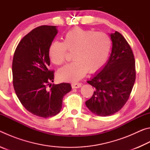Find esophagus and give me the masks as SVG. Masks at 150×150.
Wrapping results in <instances>:
<instances>
[{
  "mask_svg": "<svg viewBox=\"0 0 150 150\" xmlns=\"http://www.w3.org/2000/svg\"><path fill=\"white\" fill-rule=\"evenodd\" d=\"M81 83H73L71 84V87L73 88H79L81 87Z\"/></svg>",
  "mask_w": 150,
  "mask_h": 150,
  "instance_id": "esophagus-1",
  "label": "esophagus"
}]
</instances>
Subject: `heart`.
Returning <instances> with one entry per match:
<instances>
[{"label":"heart","instance_id":"obj_1","mask_svg":"<svg viewBox=\"0 0 150 150\" xmlns=\"http://www.w3.org/2000/svg\"><path fill=\"white\" fill-rule=\"evenodd\" d=\"M112 46V39L106 33L76 27L66 33L63 42H52L48 54L51 62L61 65L67 60L68 52H73L74 62L61 68L57 77L63 81H75L88 71L92 73L100 70L107 62Z\"/></svg>","mask_w":150,"mask_h":150}]
</instances>
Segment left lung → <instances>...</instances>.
Listing matches in <instances>:
<instances>
[{"instance_id":"1","label":"left lung","mask_w":150,"mask_h":150,"mask_svg":"<svg viewBox=\"0 0 150 150\" xmlns=\"http://www.w3.org/2000/svg\"><path fill=\"white\" fill-rule=\"evenodd\" d=\"M110 38L112 48L107 63L87 81L95 91L85 105L99 116H110L120 110L130 97L136 80L135 59L130 45L117 31Z\"/></svg>"}]
</instances>
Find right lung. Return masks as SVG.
Here are the masks:
<instances>
[{"instance_id":"right-lung-1","label":"right lung","mask_w":150,"mask_h":150,"mask_svg":"<svg viewBox=\"0 0 150 150\" xmlns=\"http://www.w3.org/2000/svg\"><path fill=\"white\" fill-rule=\"evenodd\" d=\"M57 34L55 26L35 28L20 40L12 60L15 93L24 108L39 117L57 115L63 98L71 90L69 83L52 84L54 71L48 69V50Z\"/></svg>"}]
</instances>
